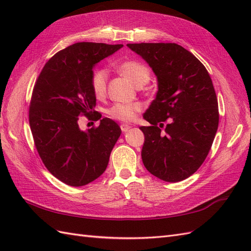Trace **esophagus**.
Listing matches in <instances>:
<instances>
[{"label": "esophagus", "mask_w": 251, "mask_h": 251, "mask_svg": "<svg viewBox=\"0 0 251 251\" xmlns=\"http://www.w3.org/2000/svg\"><path fill=\"white\" fill-rule=\"evenodd\" d=\"M120 128H121V131L126 133V132H127L128 130H130L131 126H127V125H121V126H120Z\"/></svg>", "instance_id": "1"}]
</instances>
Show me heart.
<instances>
[{
	"mask_svg": "<svg viewBox=\"0 0 251 251\" xmlns=\"http://www.w3.org/2000/svg\"><path fill=\"white\" fill-rule=\"evenodd\" d=\"M118 72L125 78L130 80L135 87L141 88L150 80L151 73L149 68L136 60H127L118 66ZM108 73L104 70H97L92 75V90L97 98H101L107 92ZM141 111V104L138 102L125 103L118 102L109 109L108 114L120 121H132L135 119L137 113Z\"/></svg>",
	"mask_w": 251,
	"mask_h": 251,
	"instance_id": "obj_1",
	"label": "heart"
}]
</instances>
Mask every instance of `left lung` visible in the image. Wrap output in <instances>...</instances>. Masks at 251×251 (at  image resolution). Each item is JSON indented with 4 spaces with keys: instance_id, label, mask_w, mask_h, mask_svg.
<instances>
[{
    "instance_id": "8db88e82",
    "label": "left lung",
    "mask_w": 251,
    "mask_h": 251,
    "mask_svg": "<svg viewBox=\"0 0 251 251\" xmlns=\"http://www.w3.org/2000/svg\"><path fill=\"white\" fill-rule=\"evenodd\" d=\"M151 68L157 78L155 100L143 114L151 126L144 134L142 162L155 177L182 181L206 158L218 130V100L200 60L172 43L127 44ZM168 121L163 131V124Z\"/></svg>"
}]
</instances>
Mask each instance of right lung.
<instances>
[{
    "mask_svg": "<svg viewBox=\"0 0 251 251\" xmlns=\"http://www.w3.org/2000/svg\"><path fill=\"white\" fill-rule=\"evenodd\" d=\"M123 47L73 44L53 55L36 80L29 108L35 147L47 170L70 186L87 185L101 176L121 134L120 126L107 117L97 128L86 131L78 120L82 113L101 118L95 111L93 69Z\"/></svg>",
    "mask_w": 251,
    "mask_h": 251,
    "instance_id": "obj_1",
    "label": "right lung"
}]
</instances>
